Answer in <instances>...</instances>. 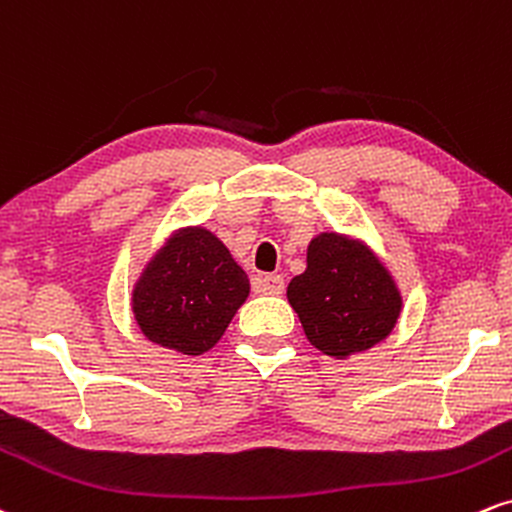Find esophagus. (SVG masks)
<instances>
[{"instance_id":"obj_1","label":"esophagus","mask_w":512,"mask_h":512,"mask_svg":"<svg viewBox=\"0 0 512 512\" xmlns=\"http://www.w3.org/2000/svg\"><path fill=\"white\" fill-rule=\"evenodd\" d=\"M256 290L261 294H282L285 292V278L282 275H261V278L256 280Z\"/></svg>"}]
</instances>
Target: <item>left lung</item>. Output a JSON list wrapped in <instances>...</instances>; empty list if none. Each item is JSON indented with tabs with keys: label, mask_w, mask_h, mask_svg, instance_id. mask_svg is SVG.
Returning <instances> with one entry per match:
<instances>
[{
	"label": "left lung",
	"mask_w": 512,
	"mask_h": 512,
	"mask_svg": "<svg viewBox=\"0 0 512 512\" xmlns=\"http://www.w3.org/2000/svg\"><path fill=\"white\" fill-rule=\"evenodd\" d=\"M287 299L311 345L335 359L386 340L402 309L395 280L374 251L338 232L311 239L306 270L292 278Z\"/></svg>",
	"instance_id": "obj_1"
}]
</instances>
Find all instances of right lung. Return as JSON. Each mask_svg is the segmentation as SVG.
I'll return each mask as SVG.
<instances>
[{
    "mask_svg": "<svg viewBox=\"0 0 512 512\" xmlns=\"http://www.w3.org/2000/svg\"><path fill=\"white\" fill-rule=\"evenodd\" d=\"M249 297V278L227 246L203 227H184L150 258L134 287L141 333L167 350L208 352Z\"/></svg>",
    "mask_w": 512,
    "mask_h": 512,
    "instance_id": "right-lung-1",
    "label": "right lung"
}]
</instances>
